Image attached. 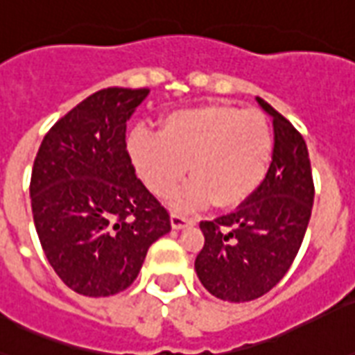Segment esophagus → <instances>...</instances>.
<instances>
[{
    "label": "esophagus",
    "mask_w": 355,
    "mask_h": 355,
    "mask_svg": "<svg viewBox=\"0 0 355 355\" xmlns=\"http://www.w3.org/2000/svg\"><path fill=\"white\" fill-rule=\"evenodd\" d=\"M191 224H193V222H191L190 218L180 216V214H171V227H173V230H184V227H188V225Z\"/></svg>",
    "instance_id": "obj_1"
}]
</instances>
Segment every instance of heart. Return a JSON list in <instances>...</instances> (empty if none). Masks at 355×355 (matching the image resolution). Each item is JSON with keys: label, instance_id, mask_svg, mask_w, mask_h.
Segmentation results:
<instances>
[{"label": "heart", "instance_id": "1", "mask_svg": "<svg viewBox=\"0 0 355 355\" xmlns=\"http://www.w3.org/2000/svg\"><path fill=\"white\" fill-rule=\"evenodd\" d=\"M144 186L159 198L186 175L173 196L178 211H196L214 201L233 209L258 190L271 165L272 130L258 111L233 105H203L167 114L162 133L135 128L125 141Z\"/></svg>", "mask_w": 355, "mask_h": 355}]
</instances>
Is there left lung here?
<instances>
[{
    "instance_id": "8db88e82",
    "label": "left lung",
    "mask_w": 355,
    "mask_h": 355,
    "mask_svg": "<svg viewBox=\"0 0 355 355\" xmlns=\"http://www.w3.org/2000/svg\"><path fill=\"white\" fill-rule=\"evenodd\" d=\"M275 148L267 177L237 211L201 222L205 244L196 258L205 290L230 303L261 297L282 280L297 256L314 203L306 143L271 105Z\"/></svg>"
}]
</instances>
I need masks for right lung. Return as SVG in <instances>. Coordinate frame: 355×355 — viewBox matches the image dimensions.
<instances>
[{"label": "right lung", "instance_id": "right-lung-1", "mask_svg": "<svg viewBox=\"0 0 355 355\" xmlns=\"http://www.w3.org/2000/svg\"><path fill=\"white\" fill-rule=\"evenodd\" d=\"M146 88H105L71 109L44 135L30 198L44 256L67 288L109 297L137 278L169 214L135 175L125 122Z\"/></svg>", "mask_w": 355, "mask_h": 355}]
</instances>
